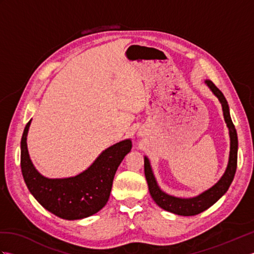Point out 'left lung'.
Segmentation results:
<instances>
[{"label":"left lung","mask_w":254,"mask_h":254,"mask_svg":"<svg viewBox=\"0 0 254 254\" xmlns=\"http://www.w3.org/2000/svg\"><path fill=\"white\" fill-rule=\"evenodd\" d=\"M205 84L207 87L212 90V93L217 97L220 104H222L223 113L225 122L227 124L229 137H230V152H229V159L228 165L226 168L222 178L215 183V185L207 189L206 191L202 192L196 196L193 197H177L174 195H169L164 192L159 188L154 172L150 166L149 159L144 156V171L145 177L149 189V193L152 195L155 203L165 210H168L170 213H174L181 216H193L199 213L204 212L205 209L212 206L213 204L216 203L218 199L222 197L224 194L227 192L231 182L234 180V177L237 169V155H238V136H237V131L233 121H231L230 113H229V106L226 100L225 96L223 95L216 86L214 85L212 80L206 79Z\"/></svg>","instance_id":"8db88e82"}]
</instances>
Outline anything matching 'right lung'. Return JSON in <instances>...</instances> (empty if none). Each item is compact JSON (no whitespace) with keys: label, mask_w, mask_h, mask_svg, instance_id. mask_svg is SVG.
Masks as SVG:
<instances>
[{"label":"right lung","mask_w":254,"mask_h":254,"mask_svg":"<svg viewBox=\"0 0 254 254\" xmlns=\"http://www.w3.org/2000/svg\"><path fill=\"white\" fill-rule=\"evenodd\" d=\"M31 120L26 124L20 142L21 174L29 192L56 216L75 220L89 217L105 206L110 196L119 165L131 152L130 138L105 149L87 169L68 178H47L32 164L27 148Z\"/></svg>","instance_id":"add662e5"}]
</instances>
